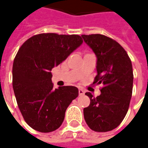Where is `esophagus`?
<instances>
[{
	"instance_id": "1",
	"label": "esophagus",
	"mask_w": 148,
	"mask_h": 148,
	"mask_svg": "<svg viewBox=\"0 0 148 148\" xmlns=\"http://www.w3.org/2000/svg\"><path fill=\"white\" fill-rule=\"evenodd\" d=\"M84 93H85V92H84V90H82V89H78V94H79V95H83L84 94Z\"/></svg>"
}]
</instances>
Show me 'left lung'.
<instances>
[{
	"label": "left lung",
	"mask_w": 148,
	"mask_h": 148,
	"mask_svg": "<svg viewBox=\"0 0 148 148\" xmlns=\"http://www.w3.org/2000/svg\"><path fill=\"white\" fill-rule=\"evenodd\" d=\"M82 37L96 55L93 84L102 85L97 97L86 93L90 104L83 109L84 118L92 130L106 132L118 127L127 114L132 94V65L125 50L111 38L100 34Z\"/></svg>",
	"instance_id": "obj_1"
}]
</instances>
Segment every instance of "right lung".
I'll use <instances>...</instances> for the list:
<instances>
[{
	"instance_id": "1",
	"label": "right lung",
	"mask_w": 148,
	"mask_h": 148,
	"mask_svg": "<svg viewBox=\"0 0 148 148\" xmlns=\"http://www.w3.org/2000/svg\"><path fill=\"white\" fill-rule=\"evenodd\" d=\"M83 40L77 35L42 33L23 43L12 66V87L24 121L40 132L58 129L78 96L75 86L53 88L52 68L66 59Z\"/></svg>"
}]
</instances>
